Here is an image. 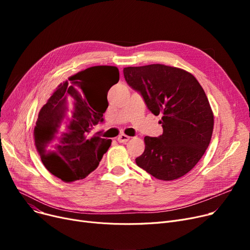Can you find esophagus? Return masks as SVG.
I'll return each instance as SVG.
<instances>
[{
	"instance_id": "34e87169",
	"label": "esophagus",
	"mask_w": 250,
	"mask_h": 250,
	"mask_svg": "<svg viewBox=\"0 0 250 250\" xmlns=\"http://www.w3.org/2000/svg\"><path fill=\"white\" fill-rule=\"evenodd\" d=\"M129 139H130V138H129L128 136H126V135H125V134H122V135L118 136L117 141L120 142V143H126Z\"/></svg>"
}]
</instances>
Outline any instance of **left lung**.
Instances as JSON below:
<instances>
[{"mask_svg":"<svg viewBox=\"0 0 250 250\" xmlns=\"http://www.w3.org/2000/svg\"><path fill=\"white\" fill-rule=\"evenodd\" d=\"M124 76L148 109L162 115L163 134L145 137L137 165L160 180L186 175L205 154L213 134L214 114L203 87L190 73L160 63L127 67Z\"/></svg>","mask_w":250,"mask_h":250,"instance_id":"1","label":"left lung"}]
</instances>
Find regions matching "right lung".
<instances>
[{
    "mask_svg": "<svg viewBox=\"0 0 250 250\" xmlns=\"http://www.w3.org/2000/svg\"><path fill=\"white\" fill-rule=\"evenodd\" d=\"M120 80L112 65H96L61 84L38 113L34 141L48 171L64 182L83 179L97 168L111 145L93 134L103 123L107 92Z\"/></svg>",
    "mask_w": 250,
    "mask_h": 250,
    "instance_id": "add662e5",
    "label": "right lung"
}]
</instances>
